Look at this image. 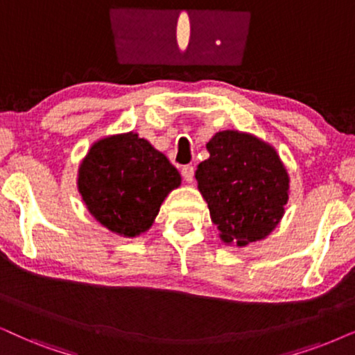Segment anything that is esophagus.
<instances>
[{
	"instance_id": "obj_1",
	"label": "esophagus",
	"mask_w": 355,
	"mask_h": 355,
	"mask_svg": "<svg viewBox=\"0 0 355 355\" xmlns=\"http://www.w3.org/2000/svg\"><path fill=\"white\" fill-rule=\"evenodd\" d=\"M182 175L187 182H191L193 177H195V167L193 165H183Z\"/></svg>"
}]
</instances>
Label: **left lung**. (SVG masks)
Instances as JSON below:
<instances>
[{
    "instance_id": "8db88e82",
    "label": "left lung",
    "mask_w": 355,
    "mask_h": 355,
    "mask_svg": "<svg viewBox=\"0 0 355 355\" xmlns=\"http://www.w3.org/2000/svg\"><path fill=\"white\" fill-rule=\"evenodd\" d=\"M209 159L196 168L198 188L224 242L245 245L266 237L288 201V175L270 146L237 131L206 144Z\"/></svg>"
}]
</instances>
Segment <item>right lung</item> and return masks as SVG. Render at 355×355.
I'll return each mask as SVG.
<instances>
[{"mask_svg": "<svg viewBox=\"0 0 355 355\" xmlns=\"http://www.w3.org/2000/svg\"><path fill=\"white\" fill-rule=\"evenodd\" d=\"M180 180L167 157L129 132L103 139L89 149L80 167L78 190L103 226L134 237L149 230L167 193Z\"/></svg>", "mask_w": 355, "mask_h": 355, "instance_id": "obj_1", "label": "right lung"}]
</instances>
